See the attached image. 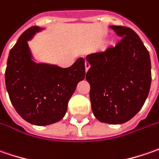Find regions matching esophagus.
Segmentation results:
<instances>
[{
	"instance_id": "esophagus-1",
	"label": "esophagus",
	"mask_w": 159,
	"mask_h": 159,
	"mask_svg": "<svg viewBox=\"0 0 159 159\" xmlns=\"http://www.w3.org/2000/svg\"><path fill=\"white\" fill-rule=\"evenodd\" d=\"M84 66H85V72H87V71H88V69L90 68L91 65H90V63H89V62L85 61V63H84Z\"/></svg>"
}]
</instances>
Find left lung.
Here are the masks:
<instances>
[{
    "label": "left lung",
    "mask_w": 159,
    "mask_h": 159,
    "mask_svg": "<svg viewBox=\"0 0 159 159\" xmlns=\"http://www.w3.org/2000/svg\"><path fill=\"white\" fill-rule=\"evenodd\" d=\"M121 40L115 47L86 56L90 100L94 116L120 125L143 106L151 84L149 53L139 35L126 26L110 25Z\"/></svg>",
    "instance_id": "obj_1"
}]
</instances>
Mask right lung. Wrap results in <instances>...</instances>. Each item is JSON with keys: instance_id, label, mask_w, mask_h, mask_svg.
Wrapping results in <instances>:
<instances>
[{"instance_id": "obj_1", "label": "right lung", "mask_w": 159, "mask_h": 159, "mask_svg": "<svg viewBox=\"0 0 159 159\" xmlns=\"http://www.w3.org/2000/svg\"><path fill=\"white\" fill-rule=\"evenodd\" d=\"M43 28L31 26L19 36L10 52L5 84L11 103L18 115L35 125H48L61 120L77 84L85 77L84 59L72 66L37 63L28 41Z\"/></svg>"}]
</instances>
